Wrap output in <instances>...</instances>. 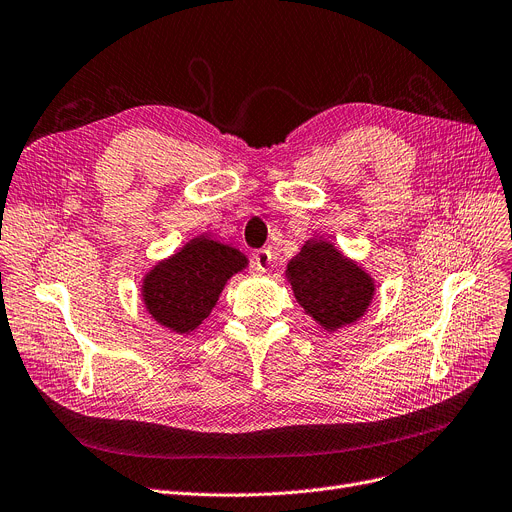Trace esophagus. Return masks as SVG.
Segmentation results:
<instances>
[{
  "mask_svg": "<svg viewBox=\"0 0 512 512\" xmlns=\"http://www.w3.org/2000/svg\"><path fill=\"white\" fill-rule=\"evenodd\" d=\"M272 251H268V249H259V251H255V255H253V263H255V270L257 272H268L270 270V265H272Z\"/></svg>",
  "mask_w": 512,
  "mask_h": 512,
  "instance_id": "obj_1",
  "label": "esophagus"
}]
</instances>
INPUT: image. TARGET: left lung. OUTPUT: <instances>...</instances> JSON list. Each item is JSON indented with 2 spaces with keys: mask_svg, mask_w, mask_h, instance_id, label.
<instances>
[{
  "mask_svg": "<svg viewBox=\"0 0 512 512\" xmlns=\"http://www.w3.org/2000/svg\"><path fill=\"white\" fill-rule=\"evenodd\" d=\"M286 276L301 307L326 330L358 320L374 295L372 278L324 240H307Z\"/></svg>",
  "mask_w": 512,
  "mask_h": 512,
  "instance_id": "obj_1",
  "label": "left lung"
}]
</instances>
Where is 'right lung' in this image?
<instances>
[{
    "label": "right lung",
    "instance_id": "add662e5",
    "mask_svg": "<svg viewBox=\"0 0 512 512\" xmlns=\"http://www.w3.org/2000/svg\"><path fill=\"white\" fill-rule=\"evenodd\" d=\"M244 265L247 257L228 244L194 238L144 278V303L154 320L184 335L211 314L228 278Z\"/></svg>",
    "mask_w": 512,
    "mask_h": 512
}]
</instances>
